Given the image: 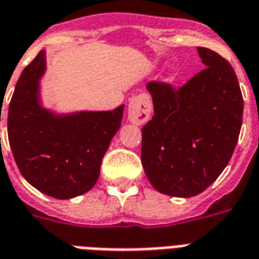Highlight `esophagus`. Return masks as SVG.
Wrapping results in <instances>:
<instances>
[{"label": "esophagus", "mask_w": 259, "mask_h": 259, "mask_svg": "<svg viewBox=\"0 0 259 259\" xmlns=\"http://www.w3.org/2000/svg\"><path fill=\"white\" fill-rule=\"evenodd\" d=\"M152 110L151 97L147 93L133 97L127 107V119L135 124H143L149 119Z\"/></svg>", "instance_id": "esophagus-1"}]
</instances>
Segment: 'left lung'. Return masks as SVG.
Segmentation results:
<instances>
[{"instance_id": "left-lung-1", "label": "left lung", "mask_w": 259, "mask_h": 259, "mask_svg": "<svg viewBox=\"0 0 259 259\" xmlns=\"http://www.w3.org/2000/svg\"><path fill=\"white\" fill-rule=\"evenodd\" d=\"M206 68L181 88L149 82L154 116L141 135V163L156 191L196 196L227 167L243 120V96L232 66L198 48Z\"/></svg>"}]
</instances>
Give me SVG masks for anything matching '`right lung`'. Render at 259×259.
I'll use <instances>...</instances> for the list:
<instances>
[{"instance_id":"1","label":"right lung","mask_w":259,"mask_h":259,"mask_svg":"<svg viewBox=\"0 0 259 259\" xmlns=\"http://www.w3.org/2000/svg\"><path fill=\"white\" fill-rule=\"evenodd\" d=\"M45 68L41 51L23 70L9 103L8 139L27 183L52 198L71 199L95 187L124 105L112 111L55 114L39 99Z\"/></svg>"}]
</instances>
